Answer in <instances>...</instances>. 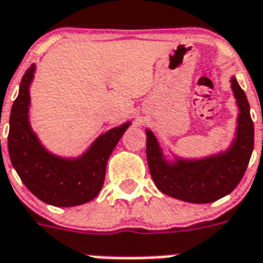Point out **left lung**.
I'll use <instances>...</instances> for the list:
<instances>
[{"label": "left lung", "mask_w": 263, "mask_h": 263, "mask_svg": "<svg viewBox=\"0 0 263 263\" xmlns=\"http://www.w3.org/2000/svg\"><path fill=\"white\" fill-rule=\"evenodd\" d=\"M231 87L236 99L237 126L231 145L203 158L166 156L158 138L146 133V160L155 185L164 195L188 203H211L227 196L243 178L254 149V123L246 93L235 77Z\"/></svg>", "instance_id": "left-lung-1"}]
</instances>
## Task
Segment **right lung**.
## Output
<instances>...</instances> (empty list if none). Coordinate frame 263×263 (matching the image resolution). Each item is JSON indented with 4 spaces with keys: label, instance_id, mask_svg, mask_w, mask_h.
Instances as JSON below:
<instances>
[{
    "label": "right lung",
    "instance_id": "right-lung-1",
    "mask_svg": "<svg viewBox=\"0 0 263 263\" xmlns=\"http://www.w3.org/2000/svg\"><path fill=\"white\" fill-rule=\"evenodd\" d=\"M35 64L24 72L19 96L9 118L8 151L12 166L32 195L48 204L74 207L93 200L105 178V167L114 148L132 122H125L100 134L82 155L66 158L42 145L28 119L30 86Z\"/></svg>",
    "mask_w": 263,
    "mask_h": 263
}]
</instances>
